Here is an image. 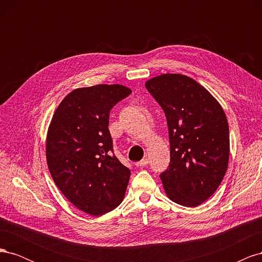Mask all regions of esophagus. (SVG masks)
<instances>
[{
  "label": "esophagus",
  "mask_w": 262,
  "mask_h": 262,
  "mask_svg": "<svg viewBox=\"0 0 262 262\" xmlns=\"http://www.w3.org/2000/svg\"><path fill=\"white\" fill-rule=\"evenodd\" d=\"M148 164V160L147 158H143V160L140 161V162H137L136 163V166H138V167H142V166H146Z\"/></svg>",
  "instance_id": "1"
}]
</instances>
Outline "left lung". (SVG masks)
I'll list each match as a JSON object with an SVG mask.
<instances>
[{
    "label": "left lung",
    "mask_w": 262,
    "mask_h": 262,
    "mask_svg": "<svg viewBox=\"0 0 262 262\" xmlns=\"http://www.w3.org/2000/svg\"><path fill=\"white\" fill-rule=\"evenodd\" d=\"M167 119L170 163L162 172L169 199L194 208L216 191L229 157V131L219 101L191 77L162 74L145 83Z\"/></svg>",
    "instance_id": "obj_1"
}]
</instances>
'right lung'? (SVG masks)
Returning a JSON list of instances; mask_svg holds the SVG:
<instances>
[{"mask_svg":"<svg viewBox=\"0 0 262 262\" xmlns=\"http://www.w3.org/2000/svg\"><path fill=\"white\" fill-rule=\"evenodd\" d=\"M131 90L99 84L76 89L52 117L46 141L47 163L60 191L74 207L99 216L124 198L130 169L114 154L109 113Z\"/></svg>","mask_w":262,"mask_h":262,"instance_id":"add662e5","label":"right lung"}]
</instances>
